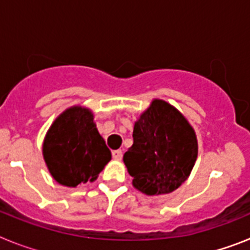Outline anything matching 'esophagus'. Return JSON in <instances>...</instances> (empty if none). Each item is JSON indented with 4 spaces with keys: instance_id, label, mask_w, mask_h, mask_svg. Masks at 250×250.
I'll list each match as a JSON object with an SVG mask.
<instances>
[{
    "instance_id": "34e87169",
    "label": "esophagus",
    "mask_w": 250,
    "mask_h": 250,
    "mask_svg": "<svg viewBox=\"0 0 250 250\" xmlns=\"http://www.w3.org/2000/svg\"><path fill=\"white\" fill-rule=\"evenodd\" d=\"M112 158H114L115 160H121V159H123V151H121V150H114V151H112Z\"/></svg>"
}]
</instances>
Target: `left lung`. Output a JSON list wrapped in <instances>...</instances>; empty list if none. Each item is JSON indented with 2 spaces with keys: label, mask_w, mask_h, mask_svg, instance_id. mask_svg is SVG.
<instances>
[{
  "label": "left lung",
  "mask_w": 250,
  "mask_h": 250,
  "mask_svg": "<svg viewBox=\"0 0 250 250\" xmlns=\"http://www.w3.org/2000/svg\"><path fill=\"white\" fill-rule=\"evenodd\" d=\"M132 139L124 163L138 190L169 194L187 180L198 156V143L193 127L175 107L152 101L134 125Z\"/></svg>",
  "instance_id": "left-lung-1"
}]
</instances>
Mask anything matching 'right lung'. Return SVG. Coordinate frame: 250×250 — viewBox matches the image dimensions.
I'll list each match as a JSON object with an SVG mask.
<instances>
[{
	"instance_id": "obj_1",
	"label": "right lung",
	"mask_w": 250,
	"mask_h": 250,
	"mask_svg": "<svg viewBox=\"0 0 250 250\" xmlns=\"http://www.w3.org/2000/svg\"><path fill=\"white\" fill-rule=\"evenodd\" d=\"M42 152L51 175L65 187L94 182L111 159L91 111L80 106L67 109L54 121Z\"/></svg>"
}]
</instances>
